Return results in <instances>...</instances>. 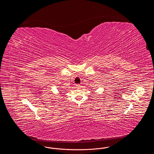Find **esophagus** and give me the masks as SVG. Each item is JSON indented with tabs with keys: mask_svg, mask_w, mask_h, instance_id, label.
Listing matches in <instances>:
<instances>
[{
	"mask_svg": "<svg viewBox=\"0 0 154 154\" xmlns=\"http://www.w3.org/2000/svg\"><path fill=\"white\" fill-rule=\"evenodd\" d=\"M75 87H76L77 88H79L81 87L80 84H76Z\"/></svg>",
	"mask_w": 154,
	"mask_h": 154,
	"instance_id": "1",
	"label": "esophagus"
}]
</instances>
